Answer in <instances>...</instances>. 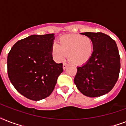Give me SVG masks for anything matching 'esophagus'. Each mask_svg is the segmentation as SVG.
Returning <instances> with one entry per match:
<instances>
[{
    "label": "esophagus",
    "mask_w": 126,
    "mask_h": 126,
    "mask_svg": "<svg viewBox=\"0 0 126 126\" xmlns=\"http://www.w3.org/2000/svg\"><path fill=\"white\" fill-rule=\"evenodd\" d=\"M67 66H68V64H67V63H63V69H66V68L67 67Z\"/></svg>",
    "instance_id": "obj_1"
}]
</instances>
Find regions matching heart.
<instances>
[{"label": "heart", "mask_w": 126, "mask_h": 126, "mask_svg": "<svg viewBox=\"0 0 126 126\" xmlns=\"http://www.w3.org/2000/svg\"><path fill=\"white\" fill-rule=\"evenodd\" d=\"M94 42L89 36L78 34H67L60 37L58 45L53 44L51 54L57 61H63L66 55L75 65H82L92 57L94 52Z\"/></svg>", "instance_id": "b5f03b06"}]
</instances>
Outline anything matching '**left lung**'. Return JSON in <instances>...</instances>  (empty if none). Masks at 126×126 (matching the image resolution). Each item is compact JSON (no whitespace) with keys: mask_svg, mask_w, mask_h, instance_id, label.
<instances>
[{"mask_svg":"<svg viewBox=\"0 0 126 126\" xmlns=\"http://www.w3.org/2000/svg\"><path fill=\"white\" fill-rule=\"evenodd\" d=\"M94 42V52L84 65L77 67L74 82L84 95L95 97L107 94L119 77L120 57L116 42L103 32H82Z\"/></svg>","mask_w":126,"mask_h":126,"instance_id":"1","label":"left lung"}]
</instances>
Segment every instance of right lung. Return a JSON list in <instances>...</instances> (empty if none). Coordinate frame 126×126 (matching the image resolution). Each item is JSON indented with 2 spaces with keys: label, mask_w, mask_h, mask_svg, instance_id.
Instances as JSON below:
<instances>
[{
  "label": "right lung",
  "mask_w": 126,
  "mask_h": 126,
  "mask_svg": "<svg viewBox=\"0 0 126 126\" xmlns=\"http://www.w3.org/2000/svg\"><path fill=\"white\" fill-rule=\"evenodd\" d=\"M53 34L31 35L18 40L7 59L9 79L17 92L33 101L45 99L52 93L63 63L53 60Z\"/></svg>",
  "instance_id": "1"
}]
</instances>
